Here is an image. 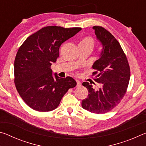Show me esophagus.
Returning a JSON list of instances; mask_svg holds the SVG:
<instances>
[{
    "mask_svg": "<svg viewBox=\"0 0 146 146\" xmlns=\"http://www.w3.org/2000/svg\"><path fill=\"white\" fill-rule=\"evenodd\" d=\"M76 86H77V87H78V86H80L81 82H80V81H78V80H76Z\"/></svg>",
    "mask_w": 146,
    "mask_h": 146,
    "instance_id": "esophagus-1",
    "label": "esophagus"
}]
</instances>
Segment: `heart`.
<instances>
[{
    "instance_id": "1",
    "label": "heart",
    "mask_w": 146,
    "mask_h": 146,
    "mask_svg": "<svg viewBox=\"0 0 146 146\" xmlns=\"http://www.w3.org/2000/svg\"><path fill=\"white\" fill-rule=\"evenodd\" d=\"M79 45L88 46L90 47L91 48H93L94 46H95V40H94V39L92 37H91V36H86V37L84 38L80 42Z\"/></svg>"
}]
</instances>
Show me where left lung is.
<instances>
[{
  "label": "left lung",
  "instance_id": "left-lung-1",
  "mask_svg": "<svg viewBox=\"0 0 146 146\" xmlns=\"http://www.w3.org/2000/svg\"><path fill=\"white\" fill-rule=\"evenodd\" d=\"M93 29L102 46L100 58L92 66L95 71L92 75L95 76L94 80L101 87L97 90L89 82L82 83L89 94L82 100V107L90 112L103 114L117 106L126 93L130 68L126 56L114 36L101 26H93Z\"/></svg>",
  "mask_w": 146,
  "mask_h": 146
}]
</instances>
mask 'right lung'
<instances>
[{"mask_svg": "<svg viewBox=\"0 0 146 146\" xmlns=\"http://www.w3.org/2000/svg\"><path fill=\"white\" fill-rule=\"evenodd\" d=\"M81 28L51 26L26 38L20 47L14 62L15 84L27 105L40 112L58 107L70 88L75 87L72 77L53 76L51 66L59 56L61 44L80 31Z\"/></svg>", "mask_w": 146, "mask_h": 146, "instance_id": "obj_1", "label": "right lung"}]
</instances>
